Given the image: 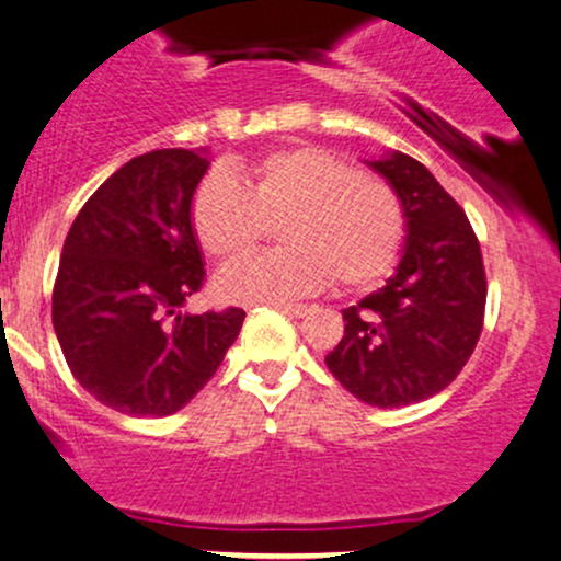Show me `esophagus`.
<instances>
[{
    "label": "esophagus",
    "mask_w": 561,
    "mask_h": 561,
    "mask_svg": "<svg viewBox=\"0 0 561 561\" xmlns=\"http://www.w3.org/2000/svg\"><path fill=\"white\" fill-rule=\"evenodd\" d=\"M274 309L285 311V314H296V317H304L306 311H309V306L306 304H287V300H276Z\"/></svg>",
    "instance_id": "1"
}]
</instances>
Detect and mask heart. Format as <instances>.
<instances>
[{"label":"heart","instance_id":"obj_1","mask_svg":"<svg viewBox=\"0 0 561 561\" xmlns=\"http://www.w3.org/2000/svg\"><path fill=\"white\" fill-rule=\"evenodd\" d=\"M279 226L282 250L236 263L217 279L226 300H282L325 287L330 276L363 290L389 274L405 241V206L379 176L325 147L265 152L241 174L209 172L191 202V226L211 261L233 263Z\"/></svg>","mask_w":561,"mask_h":561}]
</instances>
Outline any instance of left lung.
Here are the masks:
<instances>
[{
  "instance_id": "1",
  "label": "left lung",
  "mask_w": 561,
  "mask_h": 561,
  "mask_svg": "<svg viewBox=\"0 0 561 561\" xmlns=\"http://www.w3.org/2000/svg\"><path fill=\"white\" fill-rule=\"evenodd\" d=\"M370 167L398 191L409 239L387 285L344 309L325 363L363 403L400 409L449 387L473 355L486 271L468 215L427 167L403 152Z\"/></svg>"
}]
</instances>
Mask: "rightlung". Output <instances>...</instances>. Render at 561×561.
I'll use <instances>...</instances> for the list:
<instances>
[{
  "instance_id": "1",
  "label": "right lung",
  "mask_w": 561,
  "mask_h": 561,
  "mask_svg": "<svg viewBox=\"0 0 561 561\" xmlns=\"http://www.w3.org/2000/svg\"><path fill=\"white\" fill-rule=\"evenodd\" d=\"M204 152L131 158L88 198L64 241L53 328L69 370L99 403L169 416L220 368L244 309L182 314L206 271L191 202Z\"/></svg>"
}]
</instances>
